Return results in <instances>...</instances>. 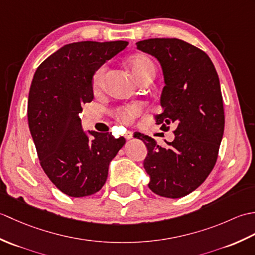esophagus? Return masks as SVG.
I'll return each instance as SVG.
<instances>
[{
	"instance_id": "1",
	"label": "esophagus",
	"mask_w": 255,
	"mask_h": 255,
	"mask_svg": "<svg viewBox=\"0 0 255 255\" xmlns=\"http://www.w3.org/2000/svg\"><path fill=\"white\" fill-rule=\"evenodd\" d=\"M132 136H133V132L130 131V130L125 132V138H126L127 140H130L132 138Z\"/></svg>"
}]
</instances>
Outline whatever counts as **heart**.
<instances>
[{
  "mask_svg": "<svg viewBox=\"0 0 255 255\" xmlns=\"http://www.w3.org/2000/svg\"><path fill=\"white\" fill-rule=\"evenodd\" d=\"M128 64L129 68L131 70V72L134 75V78H136L140 83L154 78V63L148 56L142 55V53L133 55L128 59ZM105 72L106 66L100 67L94 72L93 78H92V86H93L94 91H100L102 89ZM138 113L139 107L137 105H129L126 107L118 108V110H116L115 113H114V116H115V118L119 122H122L124 124H129L132 122L133 117L136 116Z\"/></svg>",
  "mask_w": 255,
  "mask_h": 255,
  "instance_id": "obj_1",
  "label": "heart"
}]
</instances>
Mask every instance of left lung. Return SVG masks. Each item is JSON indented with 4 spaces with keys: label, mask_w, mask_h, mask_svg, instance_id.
Segmentation results:
<instances>
[{
    "label": "left lung",
    "mask_w": 255,
    "mask_h": 255,
    "mask_svg": "<svg viewBox=\"0 0 255 255\" xmlns=\"http://www.w3.org/2000/svg\"><path fill=\"white\" fill-rule=\"evenodd\" d=\"M139 50L158 59L164 77L161 94L163 113L158 125L176 124L175 138L161 147L151 137L137 133L147 145L143 167L149 188L167 198L195 191L210 174L224 136L225 113L217 71L206 53L176 38H151L137 42Z\"/></svg>",
    "instance_id": "8db88e82"
}]
</instances>
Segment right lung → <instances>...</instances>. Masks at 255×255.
Instances as JSON below:
<instances>
[{"label": "right lung", "instance_id": "1", "mask_svg": "<svg viewBox=\"0 0 255 255\" xmlns=\"http://www.w3.org/2000/svg\"><path fill=\"white\" fill-rule=\"evenodd\" d=\"M128 42L80 41L61 47L37 68L27 116L42 170L68 196L84 197L104 186L108 166L126 142L112 132L83 131L79 114L93 101L92 78Z\"/></svg>", "mask_w": 255, "mask_h": 255}]
</instances>
